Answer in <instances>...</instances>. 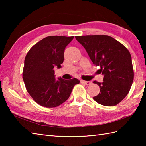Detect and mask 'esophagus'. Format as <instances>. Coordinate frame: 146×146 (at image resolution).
I'll return each mask as SVG.
<instances>
[{
  "mask_svg": "<svg viewBox=\"0 0 146 146\" xmlns=\"http://www.w3.org/2000/svg\"><path fill=\"white\" fill-rule=\"evenodd\" d=\"M80 82H81V83H83V84H85L86 85H90L92 84V82H90V81H85V80H81L80 81Z\"/></svg>",
  "mask_w": 146,
  "mask_h": 146,
  "instance_id": "esophagus-1",
  "label": "esophagus"
}]
</instances>
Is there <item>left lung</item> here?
Segmentation results:
<instances>
[{"instance_id":"left-lung-1","label":"left lung","mask_w":146,"mask_h":146,"mask_svg":"<svg viewBox=\"0 0 146 146\" xmlns=\"http://www.w3.org/2000/svg\"><path fill=\"white\" fill-rule=\"evenodd\" d=\"M86 49L98 73L104 75L100 93L94 100L105 106H114L122 101L130 91L134 80L131 53L122 44L107 35L75 36Z\"/></svg>"}]
</instances>
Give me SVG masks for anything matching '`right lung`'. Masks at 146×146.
<instances>
[{
	"instance_id": "add662e5",
	"label": "right lung",
	"mask_w": 146,
	"mask_h": 146,
	"mask_svg": "<svg viewBox=\"0 0 146 146\" xmlns=\"http://www.w3.org/2000/svg\"><path fill=\"white\" fill-rule=\"evenodd\" d=\"M74 37L48 36L37 42L27 52L23 78L26 88L37 104L42 107H58L69 98L79 80H56L54 67L61 68L64 51Z\"/></svg>"
}]
</instances>
